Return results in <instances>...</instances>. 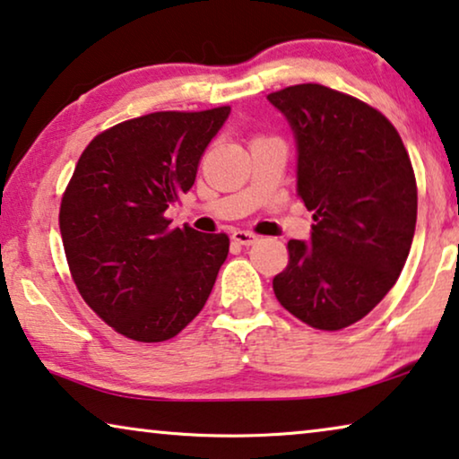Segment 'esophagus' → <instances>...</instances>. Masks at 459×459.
I'll use <instances>...</instances> for the list:
<instances>
[{
    "mask_svg": "<svg viewBox=\"0 0 459 459\" xmlns=\"http://www.w3.org/2000/svg\"><path fill=\"white\" fill-rule=\"evenodd\" d=\"M231 240L234 242H238V244H242V246H252L255 244L258 238L252 234V231H244V230H236L234 234H231Z\"/></svg>",
    "mask_w": 459,
    "mask_h": 459,
    "instance_id": "34e87169",
    "label": "esophagus"
}]
</instances>
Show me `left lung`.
Returning a JSON list of instances; mask_svg holds the SVG:
<instances>
[{
    "mask_svg": "<svg viewBox=\"0 0 459 459\" xmlns=\"http://www.w3.org/2000/svg\"><path fill=\"white\" fill-rule=\"evenodd\" d=\"M296 141V192L308 242L290 240L279 304L315 329L367 316L394 288L416 230L418 192L400 134L383 114L323 84L271 92Z\"/></svg>",
    "mask_w": 459,
    "mask_h": 459,
    "instance_id": "8db88e82",
    "label": "left lung"
}]
</instances>
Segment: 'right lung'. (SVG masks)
Instances as JSON below:
<instances>
[{
	"instance_id": "1",
	"label": "right lung",
	"mask_w": 459,
	"mask_h": 459,
	"mask_svg": "<svg viewBox=\"0 0 459 459\" xmlns=\"http://www.w3.org/2000/svg\"><path fill=\"white\" fill-rule=\"evenodd\" d=\"M228 116L230 108H217L128 119L78 159L59 209L65 258L84 302L130 340L180 333L228 258L225 234L171 230L165 219Z\"/></svg>"
}]
</instances>
